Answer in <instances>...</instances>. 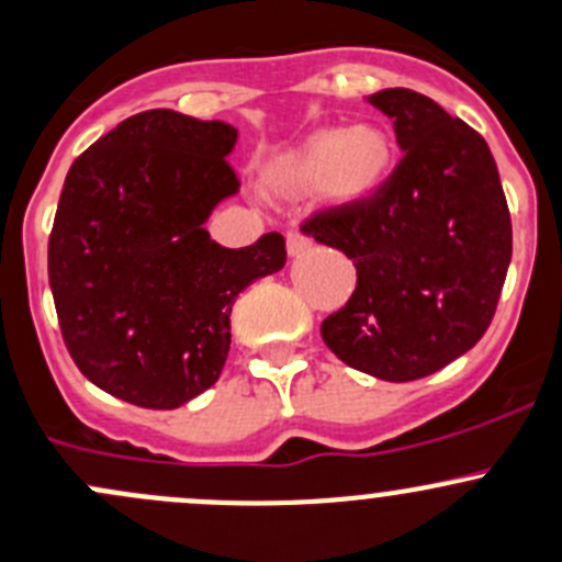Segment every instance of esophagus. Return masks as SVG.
<instances>
[{"mask_svg": "<svg viewBox=\"0 0 562 562\" xmlns=\"http://www.w3.org/2000/svg\"><path fill=\"white\" fill-rule=\"evenodd\" d=\"M308 248H311V237L305 235V232H300V229L289 232V235H286L289 257H300V254L308 251Z\"/></svg>", "mask_w": 562, "mask_h": 562, "instance_id": "1", "label": "esophagus"}]
</instances>
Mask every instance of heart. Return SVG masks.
I'll use <instances>...</instances> for the list:
<instances>
[{"label": "heart", "mask_w": 562, "mask_h": 562, "mask_svg": "<svg viewBox=\"0 0 562 562\" xmlns=\"http://www.w3.org/2000/svg\"><path fill=\"white\" fill-rule=\"evenodd\" d=\"M393 142L382 127L358 125L349 131H319L276 164L273 186L286 193L322 188L330 202L369 199L387 180Z\"/></svg>", "instance_id": "b5f03b06"}]
</instances>
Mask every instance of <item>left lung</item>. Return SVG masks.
<instances>
[{
    "instance_id": "8db88e82",
    "label": "left lung",
    "mask_w": 562,
    "mask_h": 562,
    "mask_svg": "<svg viewBox=\"0 0 562 562\" xmlns=\"http://www.w3.org/2000/svg\"><path fill=\"white\" fill-rule=\"evenodd\" d=\"M396 169L369 199L316 210L303 229L358 270L322 322L327 347L376 380L429 376L481 341L510 265V213L488 144L426 94L382 90Z\"/></svg>"
}]
</instances>
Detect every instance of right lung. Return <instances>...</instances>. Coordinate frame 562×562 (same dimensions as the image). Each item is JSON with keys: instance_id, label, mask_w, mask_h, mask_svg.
I'll return each instance as SVG.
<instances>
[{"instance_id": "add662e5", "label": "right lung", "mask_w": 562, "mask_h": 562, "mask_svg": "<svg viewBox=\"0 0 562 562\" xmlns=\"http://www.w3.org/2000/svg\"><path fill=\"white\" fill-rule=\"evenodd\" d=\"M237 131L171 109L127 116L79 155L48 237L59 330L81 374L147 409L215 385L237 294L286 262L279 232L224 248L204 221L240 188Z\"/></svg>"}]
</instances>
